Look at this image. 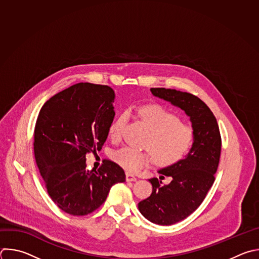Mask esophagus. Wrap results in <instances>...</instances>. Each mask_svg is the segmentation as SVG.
I'll list each match as a JSON object with an SVG mask.
<instances>
[{
	"label": "esophagus",
	"mask_w": 259,
	"mask_h": 259,
	"mask_svg": "<svg viewBox=\"0 0 259 259\" xmlns=\"http://www.w3.org/2000/svg\"><path fill=\"white\" fill-rule=\"evenodd\" d=\"M137 179H136V177L134 176V175H132V174H130V173H127L126 174V181L127 182H135Z\"/></svg>",
	"instance_id": "esophagus-1"
}]
</instances>
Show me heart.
I'll list each match as a JSON object with an SVG mask.
<instances>
[{
    "instance_id": "heart-1",
    "label": "heart",
    "mask_w": 259,
    "mask_h": 259,
    "mask_svg": "<svg viewBox=\"0 0 259 259\" xmlns=\"http://www.w3.org/2000/svg\"><path fill=\"white\" fill-rule=\"evenodd\" d=\"M138 113L151 131L146 143V147L150 150L142 151L131 146L123 147L113 155L118 164L127 170L136 171L150 165L155 157L158 163L169 165L181 160L189 152L194 131L189 125L181 123L178 116L158 105L144 106ZM130 116V110H125L111 125L110 136L113 140L122 138Z\"/></svg>"
}]
</instances>
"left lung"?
<instances>
[{
	"label": "left lung",
	"mask_w": 259,
	"mask_h": 259,
	"mask_svg": "<svg viewBox=\"0 0 259 259\" xmlns=\"http://www.w3.org/2000/svg\"><path fill=\"white\" fill-rule=\"evenodd\" d=\"M154 97L179 107L190 117L194 131L193 144L185 158L160 168L158 173L171 177L167 185L157 178L149 179L152 193L138 203L141 214L151 223L168 226L195 211L214 182L222 138L217 119L196 96L176 90L150 89Z\"/></svg>",
	"instance_id": "left-lung-1"
}]
</instances>
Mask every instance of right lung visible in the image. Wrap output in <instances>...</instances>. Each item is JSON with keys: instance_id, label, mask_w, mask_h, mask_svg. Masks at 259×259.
I'll return each instance as SVG.
<instances>
[{"instance_id": "1", "label": "right lung", "mask_w": 259, "mask_h": 259, "mask_svg": "<svg viewBox=\"0 0 259 259\" xmlns=\"http://www.w3.org/2000/svg\"><path fill=\"white\" fill-rule=\"evenodd\" d=\"M115 93L108 85L80 82L45 103L34 128V156L47 191L63 211L86 215L97 210L124 169L110 159L86 170V153L106 142L115 112Z\"/></svg>"}]
</instances>
